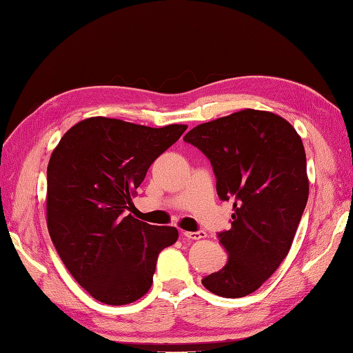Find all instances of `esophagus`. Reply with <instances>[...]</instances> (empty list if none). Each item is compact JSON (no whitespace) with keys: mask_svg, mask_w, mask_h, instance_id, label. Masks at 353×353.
Listing matches in <instances>:
<instances>
[{"mask_svg":"<svg viewBox=\"0 0 353 353\" xmlns=\"http://www.w3.org/2000/svg\"><path fill=\"white\" fill-rule=\"evenodd\" d=\"M183 236L188 239H201L205 236V232L199 230V232H183Z\"/></svg>","mask_w":353,"mask_h":353,"instance_id":"obj_1","label":"esophagus"}]
</instances>
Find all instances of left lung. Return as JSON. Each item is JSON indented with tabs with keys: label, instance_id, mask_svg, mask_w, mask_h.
<instances>
[{
	"label": "left lung",
	"instance_id": "1",
	"mask_svg": "<svg viewBox=\"0 0 353 353\" xmlns=\"http://www.w3.org/2000/svg\"><path fill=\"white\" fill-rule=\"evenodd\" d=\"M209 158L223 201H234L229 230L218 234L229 254L203 285L224 298L255 292L288 256L309 198L301 137L280 115L244 109L198 124L184 137Z\"/></svg>",
	"mask_w": 353,
	"mask_h": 353
}]
</instances>
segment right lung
<instances>
[{
  "label": "right lung",
  "instance_id": "obj_1",
  "mask_svg": "<svg viewBox=\"0 0 353 353\" xmlns=\"http://www.w3.org/2000/svg\"><path fill=\"white\" fill-rule=\"evenodd\" d=\"M188 129L92 117L70 128L48 165V229L59 258L95 300L123 305L154 283L159 252L178 239L128 210L155 159Z\"/></svg>",
  "mask_w": 353,
  "mask_h": 353
}]
</instances>
